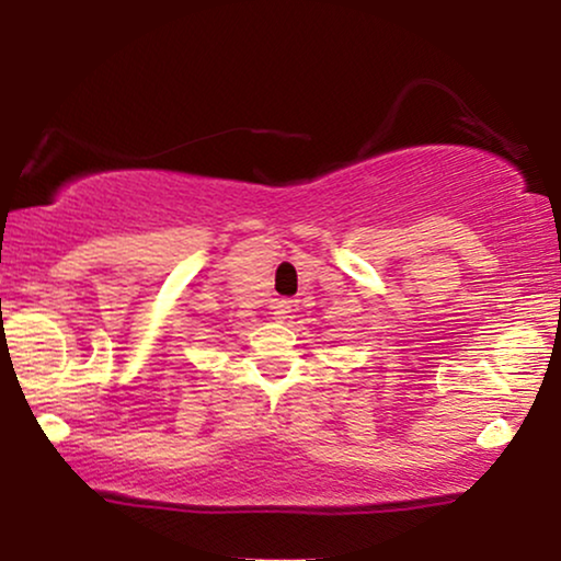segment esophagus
Here are the masks:
<instances>
[{"mask_svg":"<svg viewBox=\"0 0 561 561\" xmlns=\"http://www.w3.org/2000/svg\"><path fill=\"white\" fill-rule=\"evenodd\" d=\"M273 313H275V319H288V313H290V301L288 298H278V301H275V306H273Z\"/></svg>","mask_w":561,"mask_h":561,"instance_id":"esophagus-1","label":"esophagus"}]
</instances>
